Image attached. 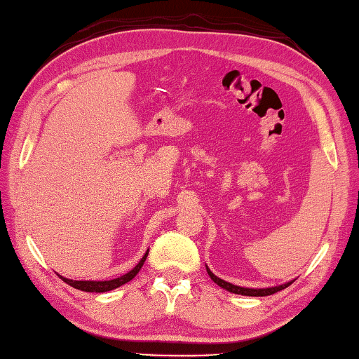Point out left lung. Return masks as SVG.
<instances>
[{"instance_id": "left-lung-1", "label": "left lung", "mask_w": 359, "mask_h": 359, "mask_svg": "<svg viewBox=\"0 0 359 359\" xmlns=\"http://www.w3.org/2000/svg\"><path fill=\"white\" fill-rule=\"evenodd\" d=\"M208 274L209 277L214 280L218 287L224 288L229 293H234V294H242V296H269V294H274L277 291H280L283 288H287L288 285H291L293 282H288V283H283V285H278V287H271V288H244V287H238V285H233L229 282H224L222 280L220 277H217L214 272H212L209 267H208Z\"/></svg>"}]
</instances>
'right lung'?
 Segmentation results:
<instances>
[{
    "mask_svg": "<svg viewBox=\"0 0 359 359\" xmlns=\"http://www.w3.org/2000/svg\"><path fill=\"white\" fill-rule=\"evenodd\" d=\"M147 255H149V250L145 252L142 259L139 261L136 267H133L130 272H126V274H123L121 277L112 278V280H102V282H98V280H71V278H66V277H62V276H60V278H63V282L71 285L72 288H77L81 291H88V293H104V291L115 290V288L121 287V285H125L126 282L133 280V278L137 276V272L141 271V267L144 264L145 258H147Z\"/></svg>",
    "mask_w": 359,
    "mask_h": 359,
    "instance_id": "right-lung-1",
    "label": "right lung"
}]
</instances>
